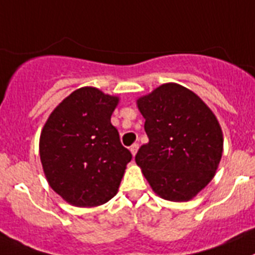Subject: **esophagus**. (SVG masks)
Here are the masks:
<instances>
[{
    "label": "esophagus",
    "instance_id": "1",
    "mask_svg": "<svg viewBox=\"0 0 255 255\" xmlns=\"http://www.w3.org/2000/svg\"><path fill=\"white\" fill-rule=\"evenodd\" d=\"M138 148H139V144L138 143H134L131 147H130V152H131L132 156H135L136 151H138Z\"/></svg>",
    "mask_w": 255,
    "mask_h": 255
}]
</instances>
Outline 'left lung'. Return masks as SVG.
Returning <instances> with one entry per match:
<instances>
[{
	"label": "left lung",
	"mask_w": 255,
	"mask_h": 255,
	"mask_svg": "<svg viewBox=\"0 0 255 255\" xmlns=\"http://www.w3.org/2000/svg\"><path fill=\"white\" fill-rule=\"evenodd\" d=\"M148 143L135 155L160 198L188 202L214 178L223 155V131L198 95L177 83H164L140 96Z\"/></svg>",
	"instance_id": "left-lung-1"
}]
</instances>
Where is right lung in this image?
Listing matches in <instances>:
<instances>
[{"instance_id": "obj_1", "label": "right lung", "mask_w": 255, "mask_h": 255, "mask_svg": "<svg viewBox=\"0 0 255 255\" xmlns=\"http://www.w3.org/2000/svg\"><path fill=\"white\" fill-rule=\"evenodd\" d=\"M119 96L82 87L53 109L40 134V160L48 184L77 207L112 199L131 153L120 142L111 116Z\"/></svg>"}]
</instances>
